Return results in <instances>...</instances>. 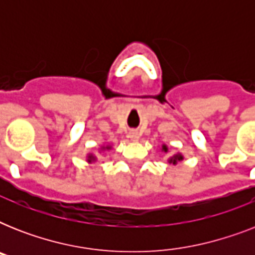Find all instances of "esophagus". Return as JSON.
<instances>
[{"instance_id": "34e87169", "label": "esophagus", "mask_w": 255, "mask_h": 255, "mask_svg": "<svg viewBox=\"0 0 255 255\" xmlns=\"http://www.w3.org/2000/svg\"><path fill=\"white\" fill-rule=\"evenodd\" d=\"M128 137L132 140V141H137L140 139V132L137 131H131L128 133Z\"/></svg>"}]
</instances>
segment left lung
<instances>
[{
	"instance_id": "8db88e82",
	"label": "left lung",
	"mask_w": 255,
	"mask_h": 255,
	"mask_svg": "<svg viewBox=\"0 0 255 255\" xmlns=\"http://www.w3.org/2000/svg\"><path fill=\"white\" fill-rule=\"evenodd\" d=\"M168 151H169V148H168L167 144H163L161 145V152H164V153H168ZM181 160H184V156H182V153H180V152H177V153H174V155L169 156L168 157V163L172 164V165H177Z\"/></svg>"
}]
</instances>
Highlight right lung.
<instances>
[{"mask_svg": "<svg viewBox=\"0 0 255 255\" xmlns=\"http://www.w3.org/2000/svg\"><path fill=\"white\" fill-rule=\"evenodd\" d=\"M112 149V145H110V144H103L102 147L99 148V151L100 152H104V151H111ZM96 160H98V157H96L94 153H87L86 155V161H87L88 164H92V163H95Z\"/></svg>", "mask_w": 255, "mask_h": 255, "instance_id": "obj_1", "label": "right lung"}]
</instances>
